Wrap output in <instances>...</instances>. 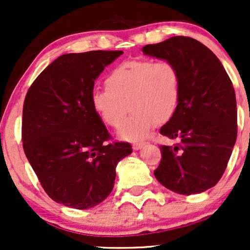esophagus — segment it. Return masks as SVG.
Here are the masks:
<instances>
[{"label":"esophagus","mask_w":250,"mask_h":250,"mask_svg":"<svg viewBox=\"0 0 250 250\" xmlns=\"http://www.w3.org/2000/svg\"><path fill=\"white\" fill-rule=\"evenodd\" d=\"M146 145H147V143H145V142H136V143H134V145H133V149H134V150H139V149L145 147Z\"/></svg>","instance_id":"obj_1"}]
</instances>
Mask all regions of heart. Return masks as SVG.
Here are the masks:
<instances>
[{"mask_svg":"<svg viewBox=\"0 0 250 250\" xmlns=\"http://www.w3.org/2000/svg\"><path fill=\"white\" fill-rule=\"evenodd\" d=\"M181 73L175 63L154 60H129L111 68L105 88L91 93V105L111 128H120L125 140L139 141L150 133L155 123L169 121L181 101Z\"/></svg>","mask_w":250,"mask_h":250,"instance_id":"obj_1","label":"heart"}]
</instances>
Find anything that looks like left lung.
I'll use <instances>...</instances> for the list:
<instances>
[{
  "mask_svg": "<svg viewBox=\"0 0 250 250\" xmlns=\"http://www.w3.org/2000/svg\"><path fill=\"white\" fill-rule=\"evenodd\" d=\"M142 51L175 63L182 83L179 108L160 129L176 143L160 147L155 177L177 194L202 193L222 177L236 141L233 83L213 51L191 37H170Z\"/></svg>",
  "mask_w": 250,
  "mask_h": 250,
  "instance_id": "left-lung-1",
  "label": "left lung"
}]
</instances>
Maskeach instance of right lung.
I'll use <instances>...</instances> for the list:
<instances>
[{"label": "right lung", "instance_id": "add662e5", "mask_svg": "<svg viewBox=\"0 0 250 250\" xmlns=\"http://www.w3.org/2000/svg\"><path fill=\"white\" fill-rule=\"evenodd\" d=\"M122 50L64 54L28 89L22 116L23 150L51 200L76 209L101 203L111 193L115 168L131 154L113 137L91 105L97 76Z\"/></svg>", "mask_w": 250, "mask_h": 250}]
</instances>
